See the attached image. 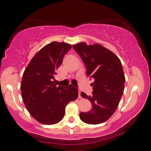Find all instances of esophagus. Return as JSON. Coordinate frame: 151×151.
<instances>
[{"label":"esophagus","mask_w":151,"mask_h":151,"mask_svg":"<svg viewBox=\"0 0 151 151\" xmlns=\"http://www.w3.org/2000/svg\"><path fill=\"white\" fill-rule=\"evenodd\" d=\"M79 98H81V91L79 90Z\"/></svg>","instance_id":"esophagus-1"}]
</instances>
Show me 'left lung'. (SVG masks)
Here are the masks:
<instances>
[{
    "label": "left lung",
    "mask_w": 151,
    "mask_h": 151,
    "mask_svg": "<svg viewBox=\"0 0 151 151\" xmlns=\"http://www.w3.org/2000/svg\"><path fill=\"white\" fill-rule=\"evenodd\" d=\"M86 68V75L94 79L93 92L87 96L81 92L83 98L88 99L92 109L81 112L79 117L88 124H99L113 115L116 110L124 90L125 76L119 58L99 44L87 45L80 42L73 45Z\"/></svg>",
    "instance_id": "left-lung-1"
}]
</instances>
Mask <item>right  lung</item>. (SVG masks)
Masks as SVG:
<instances>
[{
	"instance_id": "right-lung-1",
	"label": "right lung",
	"mask_w": 151,
	"mask_h": 151,
	"mask_svg": "<svg viewBox=\"0 0 151 151\" xmlns=\"http://www.w3.org/2000/svg\"><path fill=\"white\" fill-rule=\"evenodd\" d=\"M71 48L65 42L47 45L35 54L22 75V100L30 115L41 124L51 125L60 122L67 104L78 97V89L72 84L58 87L53 81L55 71Z\"/></svg>"
}]
</instances>
